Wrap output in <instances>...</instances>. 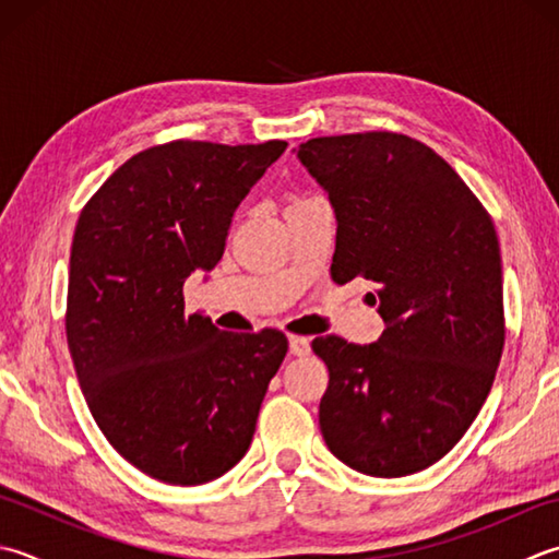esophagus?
<instances>
[{
	"label": "esophagus",
	"mask_w": 559,
	"mask_h": 559,
	"mask_svg": "<svg viewBox=\"0 0 559 559\" xmlns=\"http://www.w3.org/2000/svg\"><path fill=\"white\" fill-rule=\"evenodd\" d=\"M288 344H290V354L293 356H308L310 354V338L308 336H298V334H290L288 336Z\"/></svg>",
	"instance_id": "34e87169"
}]
</instances>
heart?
<instances>
[{
	"label": "heart",
	"mask_w": 559,
	"mask_h": 559,
	"mask_svg": "<svg viewBox=\"0 0 559 559\" xmlns=\"http://www.w3.org/2000/svg\"><path fill=\"white\" fill-rule=\"evenodd\" d=\"M298 201H305V199H298ZM298 201H293V203H298Z\"/></svg>",
	"instance_id": "1"
}]
</instances>
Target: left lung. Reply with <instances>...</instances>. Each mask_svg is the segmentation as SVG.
Wrapping results in <instances>:
<instances>
[{"label":"left lung","instance_id":"1","mask_svg":"<svg viewBox=\"0 0 559 559\" xmlns=\"http://www.w3.org/2000/svg\"><path fill=\"white\" fill-rule=\"evenodd\" d=\"M298 159L336 215L332 278H366L385 322L376 344L317 336L330 370L320 429L370 477H404L475 421L504 348L499 239L443 157L400 133L312 138Z\"/></svg>","mask_w":559,"mask_h":559}]
</instances>
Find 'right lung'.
<instances>
[{
    "label": "right lung",
    "mask_w": 559,
    "mask_h": 559,
    "mask_svg": "<svg viewBox=\"0 0 559 559\" xmlns=\"http://www.w3.org/2000/svg\"><path fill=\"white\" fill-rule=\"evenodd\" d=\"M288 142L174 140L138 152L76 221L68 346L98 429L142 473L203 485L242 461L288 352L278 330L221 332L183 283L223 259L237 205Z\"/></svg>",
    "instance_id": "1"
}]
</instances>
